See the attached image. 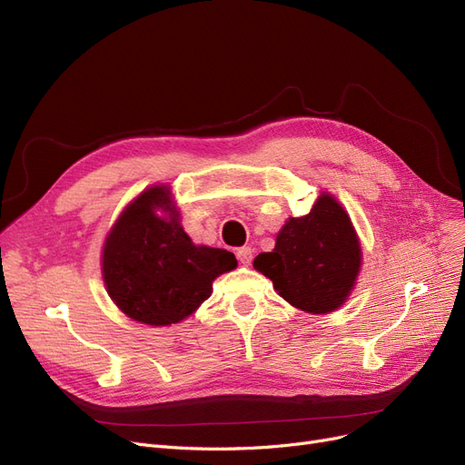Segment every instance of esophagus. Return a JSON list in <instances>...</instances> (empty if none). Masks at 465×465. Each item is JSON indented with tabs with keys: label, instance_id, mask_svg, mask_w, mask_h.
Wrapping results in <instances>:
<instances>
[{
	"label": "esophagus",
	"instance_id": "1",
	"mask_svg": "<svg viewBox=\"0 0 465 465\" xmlns=\"http://www.w3.org/2000/svg\"><path fill=\"white\" fill-rule=\"evenodd\" d=\"M235 256H237V260L241 262V264L249 266L251 260H252V249H251V247H239L237 252H235Z\"/></svg>",
	"mask_w": 465,
	"mask_h": 465
}]
</instances>
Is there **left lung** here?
Returning a JSON list of instances; mask_svg holds the SVG:
<instances>
[{
    "instance_id": "8db88e82",
    "label": "left lung",
    "mask_w": 465,
    "mask_h": 465,
    "mask_svg": "<svg viewBox=\"0 0 465 465\" xmlns=\"http://www.w3.org/2000/svg\"><path fill=\"white\" fill-rule=\"evenodd\" d=\"M359 266L361 247L351 220L329 193L306 216L289 218L275 249L254 258V268L272 279L275 291L308 313H329L344 304Z\"/></svg>"
}]
</instances>
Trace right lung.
Segmentation results:
<instances>
[{
  "label": "right lung",
  "instance_id": "right-lung-1",
  "mask_svg": "<svg viewBox=\"0 0 465 465\" xmlns=\"http://www.w3.org/2000/svg\"><path fill=\"white\" fill-rule=\"evenodd\" d=\"M171 211L169 190L140 193L112 228L103 252V275L117 308L134 321L165 327L193 313L213 292V281L233 270V252L195 247Z\"/></svg>",
  "mask_w": 465,
  "mask_h": 465
}]
</instances>
